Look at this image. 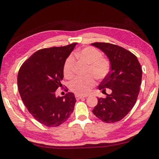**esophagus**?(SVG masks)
Segmentation results:
<instances>
[{
	"mask_svg": "<svg viewBox=\"0 0 159 159\" xmlns=\"http://www.w3.org/2000/svg\"><path fill=\"white\" fill-rule=\"evenodd\" d=\"M75 97H76V99L77 100L82 99V98H85L86 97L85 96H82V95H79V94H76V95H75Z\"/></svg>",
	"mask_w": 159,
	"mask_h": 159,
	"instance_id": "obj_1",
	"label": "esophagus"
}]
</instances>
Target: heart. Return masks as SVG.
I'll return each mask as SVG.
<instances>
[{"label":"heart","instance_id":"heart-1","mask_svg":"<svg viewBox=\"0 0 159 159\" xmlns=\"http://www.w3.org/2000/svg\"><path fill=\"white\" fill-rule=\"evenodd\" d=\"M80 59L89 65L88 74H91L97 79L105 78L109 72L110 65L108 60L102 58L101 52L94 47H88L79 51L76 53ZM74 57L71 56L67 57L63 67L64 76L67 79H71L74 75ZM95 85V80L92 76L85 78H76L70 83V88L72 92L79 95L88 94Z\"/></svg>","mask_w":159,"mask_h":159}]
</instances>
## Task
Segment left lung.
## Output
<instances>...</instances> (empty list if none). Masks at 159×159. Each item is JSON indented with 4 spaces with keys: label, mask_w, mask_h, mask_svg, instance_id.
Here are the masks:
<instances>
[{
    "label": "left lung",
    "mask_w": 159,
    "mask_h": 159,
    "mask_svg": "<svg viewBox=\"0 0 159 159\" xmlns=\"http://www.w3.org/2000/svg\"><path fill=\"white\" fill-rule=\"evenodd\" d=\"M103 51L111 63V71L99 85L106 93V88L111 94L99 98L92 111L103 122L114 123L125 117L134 107L140 92L142 70L137 57L131 52L117 45L104 42L91 44Z\"/></svg>",
    "instance_id": "1"
}]
</instances>
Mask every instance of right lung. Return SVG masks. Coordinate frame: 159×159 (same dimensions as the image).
<instances>
[{"label":"right lung","mask_w":159,"mask_h":159,"mask_svg":"<svg viewBox=\"0 0 159 159\" xmlns=\"http://www.w3.org/2000/svg\"><path fill=\"white\" fill-rule=\"evenodd\" d=\"M76 44L37 51L19 71L17 85L23 102L34 119L48 127L62 125L74 111V93L57 97L55 92L62 88L65 62Z\"/></svg>","instance_id":"1"}]
</instances>
